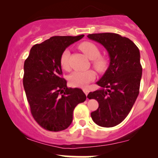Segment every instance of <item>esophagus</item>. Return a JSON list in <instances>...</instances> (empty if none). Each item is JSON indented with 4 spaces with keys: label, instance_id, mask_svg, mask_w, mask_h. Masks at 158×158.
<instances>
[{
    "label": "esophagus",
    "instance_id": "obj_1",
    "mask_svg": "<svg viewBox=\"0 0 158 158\" xmlns=\"http://www.w3.org/2000/svg\"><path fill=\"white\" fill-rule=\"evenodd\" d=\"M82 90H83V91H84V93L85 94V95H86V96H88V93H89V90H88V88H83Z\"/></svg>",
    "mask_w": 158,
    "mask_h": 158
}]
</instances>
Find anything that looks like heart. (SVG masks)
Instances as JSON below:
<instances>
[{
    "label": "heart",
    "mask_w": 158,
    "mask_h": 158,
    "mask_svg": "<svg viewBox=\"0 0 158 158\" xmlns=\"http://www.w3.org/2000/svg\"><path fill=\"white\" fill-rule=\"evenodd\" d=\"M79 48L90 59H92V64L94 68L99 73H102L108 68V60L105 56H100V50L94 43L90 41H83L79 45ZM69 56L70 51L66 49L61 53L60 57V64L62 69L68 70ZM95 78V73L92 70L85 71H74L69 77L70 85L74 87H84L87 84L94 80Z\"/></svg>",
    "instance_id": "1"
}]
</instances>
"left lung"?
Listing matches in <instances>:
<instances>
[{
    "instance_id": "1",
    "label": "left lung",
    "mask_w": 158,
    "mask_h": 158,
    "mask_svg": "<svg viewBox=\"0 0 158 158\" xmlns=\"http://www.w3.org/2000/svg\"><path fill=\"white\" fill-rule=\"evenodd\" d=\"M88 38L102 44L110 57L109 67L97 82L101 89L88 95L99 102L90 116L98 126H116L128 116L138 97L142 77L139 50L133 41L119 34H89Z\"/></svg>"
}]
</instances>
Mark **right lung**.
<instances>
[{
	"label": "right lung",
	"mask_w": 158,
	"mask_h": 158,
	"mask_svg": "<svg viewBox=\"0 0 158 158\" xmlns=\"http://www.w3.org/2000/svg\"><path fill=\"white\" fill-rule=\"evenodd\" d=\"M83 37L52 36L34 45L24 61L23 85L30 111L38 124L48 131L68 128L75 107L86 99L81 89L67 87L60 64L62 52Z\"/></svg>",
	"instance_id": "right-lung-1"
}]
</instances>
